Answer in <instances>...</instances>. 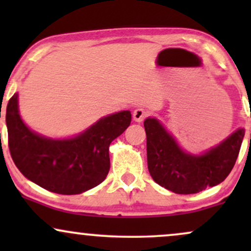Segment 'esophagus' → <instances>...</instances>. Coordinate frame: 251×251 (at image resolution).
Segmentation results:
<instances>
[{"mask_svg":"<svg viewBox=\"0 0 251 251\" xmlns=\"http://www.w3.org/2000/svg\"><path fill=\"white\" fill-rule=\"evenodd\" d=\"M146 117H148V112H146L144 108H137L133 111V119L135 122L138 123L143 122Z\"/></svg>","mask_w":251,"mask_h":251,"instance_id":"obj_1","label":"esophagus"}]
</instances>
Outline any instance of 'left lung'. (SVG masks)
Segmentation results:
<instances>
[{"label":"left lung","instance_id":"8db88e82","mask_svg":"<svg viewBox=\"0 0 251 251\" xmlns=\"http://www.w3.org/2000/svg\"><path fill=\"white\" fill-rule=\"evenodd\" d=\"M144 127L150 175L160 186L180 195L197 194L226 179L244 137V129L240 128L205 154L191 155L181 151L158 120L149 118Z\"/></svg>","mask_w":251,"mask_h":251}]
</instances>
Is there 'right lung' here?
Wrapping results in <instances>:
<instances>
[{"label":"right lung","instance_id":"right-lung-1","mask_svg":"<svg viewBox=\"0 0 251 251\" xmlns=\"http://www.w3.org/2000/svg\"><path fill=\"white\" fill-rule=\"evenodd\" d=\"M5 122L10 155L21 174L48 191L76 195L105 180L109 171V144L128 127L131 112L102 118L72 139L53 140L25 125L14 94L7 105Z\"/></svg>","mask_w":251,"mask_h":251}]
</instances>
